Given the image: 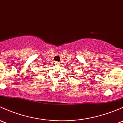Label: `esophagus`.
Segmentation results:
<instances>
[{
	"label": "esophagus",
	"instance_id": "esophagus-1",
	"mask_svg": "<svg viewBox=\"0 0 123 123\" xmlns=\"http://www.w3.org/2000/svg\"><path fill=\"white\" fill-rule=\"evenodd\" d=\"M55 64H56V65H59V63L58 62H55Z\"/></svg>",
	"mask_w": 123,
	"mask_h": 123
}]
</instances>
